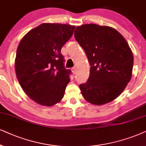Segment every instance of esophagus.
Segmentation results:
<instances>
[{
    "label": "esophagus",
    "mask_w": 146,
    "mask_h": 146,
    "mask_svg": "<svg viewBox=\"0 0 146 146\" xmlns=\"http://www.w3.org/2000/svg\"><path fill=\"white\" fill-rule=\"evenodd\" d=\"M76 71H77V68L76 67H73L71 69V71H72V73H73V74H75V73H76Z\"/></svg>",
    "instance_id": "obj_1"
}]
</instances>
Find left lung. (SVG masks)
<instances>
[{
	"label": "left lung",
	"mask_w": 146,
	"mask_h": 146,
	"mask_svg": "<svg viewBox=\"0 0 146 146\" xmlns=\"http://www.w3.org/2000/svg\"><path fill=\"white\" fill-rule=\"evenodd\" d=\"M74 34L90 65L88 81L79 85L83 97L97 106L115 100L132 76L133 57L127 42L113 27L96 24L77 27Z\"/></svg>",
	"instance_id": "left-lung-1"
}]
</instances>
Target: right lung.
<instances>
[{
	"instance_id": "obj_1",
	"label": "right lung",
	"mask_w": 146,
	"mask_h": 146,
	"mask_svg": "<svg viewBox=\"0 0 146 146\" xmlns=\"http://www.w3.org/2000/svg\"><path fill=\"white\" fill-rule=\"evenodd\" d=\"M75 26L42 23L29 31L17 47L15 67L23 90L36 104L50 107L63 98L71 71L61 49Z\"/></svg>"
}]
</instances>
